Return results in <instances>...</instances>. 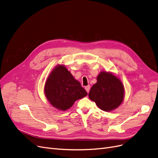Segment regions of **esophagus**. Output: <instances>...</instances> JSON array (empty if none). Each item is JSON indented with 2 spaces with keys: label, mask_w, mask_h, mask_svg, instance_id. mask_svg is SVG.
Wrapping results in <instances>:
<instances>
[{
  "label": "esophagus",
  "mask_w": 158,
  "mask_h": 158,
  "mask_svg": "<svg viewBox=\"0 0 158 158\" xmlns=\"http://www.w3.org/2000/svg\"><path fill=\"white\" fill-rule=\"evenodd\" d=\"M85 90H86V91L87 92H89V91H90V86L89 85H88V86H85Z\"/></svg>",
  "instance_id": "esophagus-1"
}]
</instances>
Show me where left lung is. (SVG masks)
Segmentation results:
<instances>
[{
  "mask_svg": "<svg viewBox=\"0 0 158 158\" xmlns=\"http://www.w3.org/2000/svg\"><path fill=\"white\" fill-rule=\"evenodd\" d=\"M124 89L122 82L113 74L101 72L97 83L92 86L89 97L105 111L117 108L123 101Z\"/></svg>",
  "mask_w": 158,
  "mask_h": 158,
  "instance_id": "8db88e82",
  "label": "left lung"
}]
</instances>
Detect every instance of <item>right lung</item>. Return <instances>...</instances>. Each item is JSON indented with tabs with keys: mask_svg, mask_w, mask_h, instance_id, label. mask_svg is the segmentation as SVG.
Here are the masks:
<instances>
[{
	"mask_svg": "<svg viewBox=\"0 0 158 158\" xmlns=\"http://www.w3.org/2000/svg\"><path fill=\"white\" fill-rule=\"evenodd\" d=\"M45 94L52 106L66 110L76 100L86 96L87 92L66 67L59 65L46 81Z\"/></svg>",
	"mask_w": 158,
	"mask_h": 158,
	"instance_id": "add662e5",
	"label": "right lung"
}]
</instances>
